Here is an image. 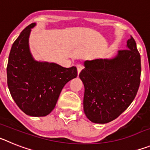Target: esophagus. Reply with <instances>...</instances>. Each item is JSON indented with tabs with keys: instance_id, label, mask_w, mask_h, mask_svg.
<instances>
[{
	"instance_id": "34e87169",
	"label": "esophagus",
	"mask_w": 150,
	"mask_h": 150,
	"mask_svg": "<svg viewBox=\"0 0 150 150\" xmlns=\"http://www.w3.org/2000/svg\"><path fill=\"white\" fill-rule=\"evenodd\" d=\"M76 68H77V72H78V74H79V73L81 72V71L83 69V67L82 64H76Z\"/></svg>"
}]
</instances>
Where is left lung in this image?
<instances>
[{
	"mask_svg": "<svg viewBox=\"0 0 150 150\" xmlns=\"http://www.w3.org/2000/svg\"><path fill=\"white\" fill-rule=\"evenodd\" d=\"M79 74L84 84L83 108L95 123L110 122L129 107L140 83V55L134 39L127 41V49L115 58L86 61Z\"/></svg>",
	"mask_w": 150,
	"mask_h": 150,
	"instance_id": "obj_1",
	"label": "left lung"
}]
</instances>
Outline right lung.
Returning <instances> with one entry per match:
<instances>
[{"instance_id":"add662e5","label":"right lung","mask_w":150,"mask_h":150,"mask_svg":"<svg viewBox=\"0 0 150 150\" xmlns=\"http://www.w3.org/2000/svg\"><path fill=\"white\" fill-rule=\"evenodd\" d=\"M31 23L21 32L10 50L6 74L12 98L25 114L45 116L55 108L64 85L77 76L76 67L37 62L29 50Z\"/></svg>"}]
</instances>
